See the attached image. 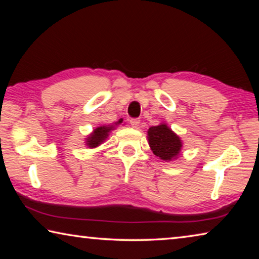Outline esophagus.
I'll use <instances>...</instances> for the list:
<instances>
[{
	"instance_id": "esophagus-1",
	"label": "esophagus",
	"mask_w": 259,
	"mask_h": 259,
	"mask_svg": "<svg viewBox=\"0 0 259 259\" xmlns=\"http://www.w3.org/2000/svg\"><path fill=\"white\" fill-rule=\"evenodd\" d=\"M139 123H140L139 119H130V125L133 126V128H138Z\"/></svg>"
}]
</instances>
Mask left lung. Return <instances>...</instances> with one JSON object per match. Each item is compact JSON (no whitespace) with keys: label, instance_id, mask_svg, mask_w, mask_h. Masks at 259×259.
Masks as SVG:
<instances>
[{"label":"left lung","instance_id":"obj_1","mask_svg":"<svg viewBox=\"0 0 259 259\" xmlns=\"http://www.w3.org/2000/svg\"><path fill=\"white\" fill-rule=\"evenodd\" d=\"M147 138L151 150L161 160L171 161L182 151L183 143L181 138L165 123L151 126L147 131Z\"/></svg>","mask_w":259,"mask_h":259}]
</instances>
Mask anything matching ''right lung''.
Returning <instances> with one entry per match:
<instances>
[{"label":"right lung","mask_w":259,"mask_h":259,"mask_svg":"<svg viewBox=\"0 0 259 259\" xmlns=\"http://www.w3.org/2000/svg\"><path fill=\"white\" fill-rule=\"evenodd\" d=\"M112 130H114V125L98 126V128H96L93 131V134L88 136V138L85 139V145L90 148L98 147L108 137V135Z\"/></svg>","instance_id":"right-lung-1"}]
</instances>
